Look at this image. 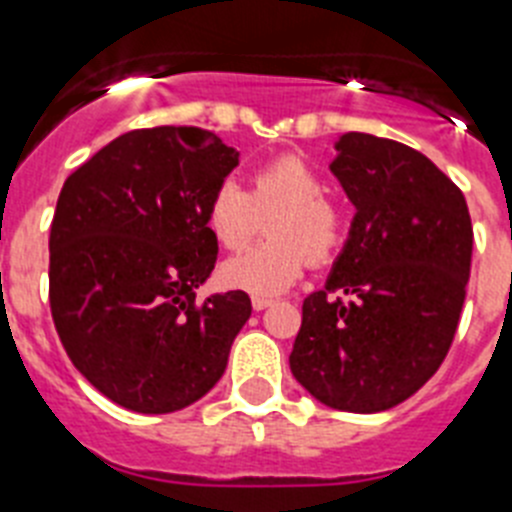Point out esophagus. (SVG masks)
Listing matches in <instances>:
<instances>
[{"mask_svg":"<svg viewBox=\"0 0 512 512\" xmlns=\"http://www.w3.org/2000/svg\"><path fill=\"white\" fill-rule=\"evenodd\" d=\"M270 304H273V301H270V299H252V309H255V311L268 309Z\"/></svg>","mask_w":512,"mask_h":512,"instance_id":"34e87169","label":"esophagus"}]
</instances>
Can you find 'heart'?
Masks as SVG:
<instances>
[{
    "label": "heart",
    "mask_w": 512,
    "mask_h": 512,
    "mask_svg": "<svg viewBox=\"0 0 512 512\" xmlns=\"http://www.w3.org/2000/svg\"><path fill=\"white\" fill-rule=\"evenodd\" d=\"M324 190L319 172L299 157L262 164L252 172L250 190L234 180L221 182L206 203V229L224 250H242L260 229V216L275 213L268 224L273 242L226 260L221 281L252 299H273L299 281L306 257L330 260L345 237V224Z\"/></svg>",
    "instance_id": "1"
}]
</instances>
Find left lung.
Instances as JSON below:
<instances>
[{
    "label": "left lung",
    "mask_w": 512,
    "mask_h": 512,
    "mask_svg": "<svg viewBox=\"0 0 512 512\" xmlns=\"http://www.w3.org/2000/svg\"><path fill=\"white\" fill-rule=\"evenodd\" d=\"M335 151L330 172L355 216L324 288L306 296L288 363L317 402L371 415L412 397L446 358L474 231L461 190L420 151L355 131Z\"/></svg>",
    "instance_id": "left-lung-1"
}]
</instances>
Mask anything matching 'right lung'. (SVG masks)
I'll use <instances>...</instances> for the list:
<instances>
[{"label": "right lung", "mask_w": 512, "mask_h": 512, "mask_svg": "<svg viewBox=\"0 0 512 512\" xmlns=\"http://www.w3.org/2000/svg\"><path fill=\"white\" fill-rule=\"evenodd\" d=\"M239 151L211 131H128L71 172L51 224V314L66 355L110 402L167 415L216 386L252 314L242 291H195L219 244L211 193Z\"/></svg>", "instance_id": "obj_1"}]
</instances>
